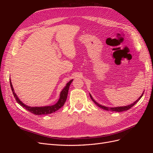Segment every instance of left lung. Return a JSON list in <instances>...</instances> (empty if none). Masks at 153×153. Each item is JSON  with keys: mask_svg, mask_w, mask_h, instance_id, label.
Instances as JSON below:
<instances>
[{"mask_svg": "<svg viewBox=\"0 0 153 153\" xmlns=\"http://www.w3.org/2000/svg\"><path fill=\"white\" fill-rule=\"evenodd\" d=\"M143 92L142 93V94L140 96V98H138L137 101H135V102H134L133 103H132V104H131V105H128V106H119V107H114V108H113V107H112V108H109V107H106V106H105L101 105H100V104H98V103H97L96 101H94V100L93 98H92V96H91V94H90V97H91V100L94 101V103L96 105H98L100 108H103V109H104V110H108V111H112V112H123V111H126V110H129V108H131L133 106L135 105L138 102V101L140 100V98H142L143 94Z\"/></svg>", "mask_w": 153, "mask_h": 153, "instance_id": "obj_1", "label": "left lung"}]
</instances>
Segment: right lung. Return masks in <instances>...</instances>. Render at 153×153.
<instances>
[{
	"label": "right lung",
	"mask_w": 153,
	"mask_h": 153,
	"mask_svg": "<svg viewBox=\"0 0 153 153\" xmlns=\"http://www.w3.org/2000/svg\"><path fill=\"white\" fill-rule=\"evenodd\" d=\"M72 81H73V80L69 81L66 84V87L62 89V91L61 92V94H60V98L56 104L53 105L52 106H41V107H39H39H30V106H27L25 104L23 103L22 101L19 99H18L16 94L15 93V91H14L11 80H10V85H11V88L13 96H14V97H15L16 102L19 105H20L22 107H24L27 110H28L29 112L34 114L35 115H47V114H52L53 112H55V111L58 110L59 108H61L62 106H63V105H64V103H65L66 101L69 88V86H70V84H71Z\"/></svg>",
	"instance_id": "1"
}]
</instances>
